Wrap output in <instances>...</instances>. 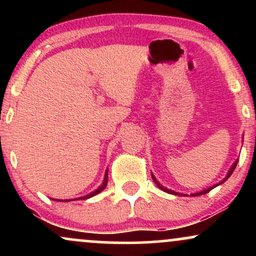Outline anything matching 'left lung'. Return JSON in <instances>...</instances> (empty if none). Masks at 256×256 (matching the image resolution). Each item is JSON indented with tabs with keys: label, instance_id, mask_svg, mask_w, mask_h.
<instances>
[{
	"label": "left lung",
	"instance_id": "left-lung-1",
	"mask_svg": "<svg viewBox=\"0 0 256 256\" xmlns=\"http://www.w3.org/2000/svg\"><path fill=\"white\" fill-rule=\"evenodd\" d=\"M237 162H238V160H236L234 161V164H232V166H231V168L228 170V174H226V177L222 179V182H219L218 184H216V185H213V186H210V188H207V189H204V190H202V192H195V194H192V196H198V195H204V194H207V192H210V190L212 189H214V188L216 186H218V185H220V184H222L224 183V182L226 180V179H228V177H230V176L232 174V172L234 171V168H236V166H237ZM152 180H154V183L158 185V188H160L161 190H162V192H167V194H172V195H178V196H183L184 194H180V192H173V190H170V189H167V188H165L164 186V185H161L160 183H158V179L154 177V174H152Z\"/></svg>",
	"mask_w": 256,
	"mask_h": 256
}]
</instances>
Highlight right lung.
Returning a JSON list of instances; mask_svg holds the SVG:
<instances>
[{"instance_id": "add662e5", "label": "right lung", "mask_w": 256, "mask_h": 256, "mask_svg": "<svg viewBox=\"0 0 256 256\" xmlns=\"http://www.w3.org/2000/svg\"><path fill=\"white\" fill-rule=\"evenodd\" d=\"M107 183H108V168L106 170V173H104V182H102V184L100 185V186L98 188V189H96V190H94L92 192L88 194V195L83 196V198H72V200H64V202L73 201V200H86V198H92V196L98 195V194L101 192L102 190H104V188L107 186ZM52 200H55V198H52ZM55 201H60V200H55ZM61 201H64V200H61Z\"/></svg>"}]
</instances>
